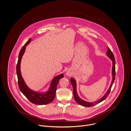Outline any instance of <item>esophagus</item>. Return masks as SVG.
Returning <instances> with one entry per match:
<instances>
[{"mask_svg": "<svg viewBox=\"0 0 131 131\" xmlns=\"http://www.w3.org/2000/svg\"><path fill=\"white\" fill-rule=\"evenodd\" d=\"M66 75H68V76H69V75H70V72H69V71H67L66 72Z\"/></svg>", "mask_w": 131, "mask_h": 131, "instance_id": "obj_1", "label": "esophagus"}]
</instances>
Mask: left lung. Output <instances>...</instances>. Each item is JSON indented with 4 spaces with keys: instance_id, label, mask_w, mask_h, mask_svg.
<instances>
[{
    "instance_id": "8db88e82",
    "label": "left lung",
    "mask_w": 131,
    "mask_h": 131,
    "mask_svg": "<svg viewBox=\"0 0 131 131\" xmlns=\"http://www.w3.org/2000/svg\"><path fill=\"white\" fill-rule=\"evenodd\" d=\"M106 55L111 59L112 60L113 62V67H112V74L113 75V78H112V82L111 83L110 86L109 87V88L108 89L107 91L106 92V93H105V94L102 97L101 99H100L99 100H97V101H95V102H86L85 101L82 100L81 99H80L79 97V96H78L77 93V91H76V80L73 78H70V82L72 84L73 88V95H74V100H75V101L77 102L78 103H79L80 105L83 106H86V107H90L93 105H95L98 103H99L100 102L103 101V100H104L108 95L110 91H111V88L113 86V84L115 81V76H116V71H115V57L114 56L113 53H112V52L111 51V50H110V49L108 47L107 48V53H106Z\"/></svg>"
}]
</instances>
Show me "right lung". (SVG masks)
I'll return each instance as SVG.
<instances>
[{"instance_id":"obj_1","label":"right lung","mask_w":131,"mask_h":131,"mask_svg":"<svg viewBox=\"0 0 131 131\" xmlns=\"http://www.w3.org/2000/svg\"><path fill=\"white\" fill-rule=\"evenodd\" d=\"M31 41L29 39L27 43L21 49L19 55L18 59L16 65V74L18 79V87L23 94L32 103L38 105L47 104L52 102L56 95L57 84L59 80L64 77L63 73L55 76L52 80L50 87L48 90L45 93L36 92L30 89L25 82L20 72V63L22 57L25 52L26 46L29 44Z\"/></svg>"}]
</instances>
